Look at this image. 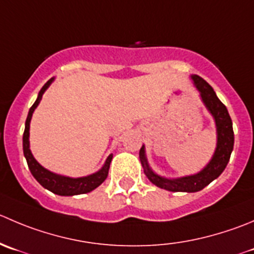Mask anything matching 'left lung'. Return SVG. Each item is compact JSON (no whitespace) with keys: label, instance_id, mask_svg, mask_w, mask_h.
<instances>
[{"label":"left lung","instance_id":"left-lung-1","mask_svg":"<svg viewBox=\"0 0 254 254\" xmlns=\"http://www.w3.org/2000/svg\"><path fill=\"white\" fill-rule=\"evenodd\" d=\"M191 79H192L195 88L200 93L203 105L208 110V113L212 115L216 124L217 142H216L215 152H213L208 164L202 170H200L197 174L176 177V179H169V177H164L156 174L150 167L144 145L139 152L140 162H141L144 174L146 175L147 179L155 186L171 191V192H197V191L205 189L213 180L217 179L222 174L223 170L226 169L228 161H230L231 154H232L233 144H235L232 120L228 114L227 108L218 99L213 88L205 79L195 74L191 75Z\"/></svg>","mask_w":254,"mask_h":254}]
</instances>
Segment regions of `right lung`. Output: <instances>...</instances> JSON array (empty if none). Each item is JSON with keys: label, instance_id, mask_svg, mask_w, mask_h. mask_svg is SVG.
<instances>
[{"label": "right lung", "instance_id": "add662e5", "mask_svg": "<svg viewBox=\"0 0 254 254\" xmlns=\"http://www.w3.org/2000/svg\"><path fill=\"white\" fill-rule=\"evenodd\" d=\"M53 80L54 78H51V79L42 87V89L39 90L36 102L32 105L31 109H29L28 112V115H27L23 132L24 157H26L27 164H28L29 171L33 175L34 179H36L44 189L49 190L51 192L59 196H74L82 195V193H88L90 192V191H93V190L97 189L99 185H102L103 182L105 181V179L108 177V172H109V166L113 159V154H110L109 156L107 157L102 169L98 170L94 174H90L88 175V176L82 177H69L64 176V175H59L56 174V172H52L49 171V170H47L46 167L42 166V165L34 159V156L32 155L31 149H29V124H31L32 115H33L34 110H36V108L38 107V104L41 103L44 92L48 89L49 85L52 84Z\"/></svg>", "mask_w": 254, "mask_h": 254}]
</instances>
